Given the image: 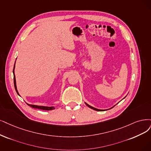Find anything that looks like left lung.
I'll list each match as a JSON object with an SVG mask.
<instances>
[{
    "label": "left lung",
    "instance_id": "obj_1",
    "mask_svg": "<svg viewBox=\"0 0 151 151\" xmlns=\"http://www.w3.org/2000/svg\"><path fill=\"white\" fill-rule=\"evenodd\" d=\"M86 104L89 107V108H91V109H94V110H96V111H105V110H101V109H96V108H93V107H92V106H90L89 104H88L87 103H86Z\"/></svg>",
    "mask_w": 151,
    "mask_h": 151
}]
</instances>
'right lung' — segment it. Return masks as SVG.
Returning <instances> with one entry per match:
<instances>
[{
  "instance_id": "obj_1",
  "label": "right lung",
  "mask_w": 151,
  "mask_h": 151,
  "mask_svg": "<svg viewBox=\"0 0 151 151\" xmlns=\"http://www.w3.org/2000/svg\"><path fill=\"white\" fill-rule=\"evenodd\" d=\"M14 68H15V65H14V70H13V73H14V86H15V89L16 92L17 93V94H19L18 91L17 90V86H16V81H15V76L14 75ZM28 105L34 108H38V109H43V110H53L55 109V108L53 107H48V106H37V105H33V104H30L27 103Z\"/></svg>"
}]
</instances>
